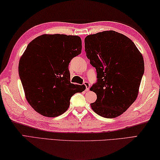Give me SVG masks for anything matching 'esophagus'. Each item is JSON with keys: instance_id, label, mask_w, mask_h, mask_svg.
<instances>
[{"instance_id": "1", "label": "esophagus", "mask_w": 160, "mask_h": 160, "mask_svg": "<svg viewBox=\"0 0 160 160\" xmlns=\"http://www.w3.org/2000/svg\"><path fill=\"white\" fill-rule=\"evenodd\" d=\"M84 85L86 86V91H88L89 90V88H90V83H89L88 82H85Z\"/></svg>"}]
</instances>
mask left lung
I'll use <instances>...</instances> for the list:
<instances>
[{"instance_id": "left-lung-1", "label": "left lung", "mask_w": 160, "mask_h": 160, "mask_svg": "<svg viewBox=\"0 0 160 160\" xmlns=\"http://www.w3.org/2000/svg\"><path fill=\"white\" fill-rule=\"evenodd\" d=\"M84 42L86 57L97 72V83L91 88L97 95L92 110L105 118L121 115L138 96L142 55L129 38L114 31L88 35Z\"/></svg>"}]
</instances>
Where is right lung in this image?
Here are the masks:
<instances>
[{"label": "right lung", "instance_id": "add662e5", "mask_svg": "<svg viewBox=\"0 0 160 160\" xmlns=\"http://www.w3.org/2000/svg\"><path fill=\"white\" fill-rule=\"evenodd\" d=\"M78 36L43 34L28 45L19 62V78L27 102L41 115L55 117L68 109L71 97L84 85L70 82L69 64L82 52Z\"/></svg>", "mask_w": 160, "mask_h": 160}]
</instances>
